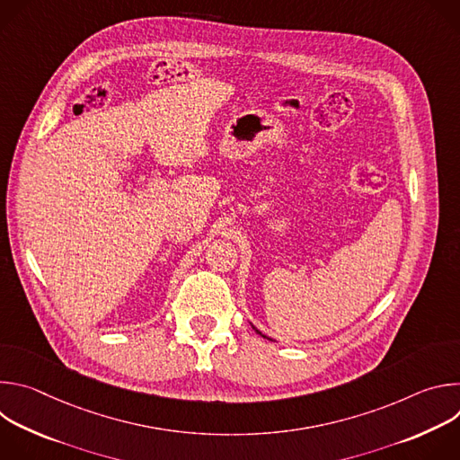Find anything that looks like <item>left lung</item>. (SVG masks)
I'll use <instances>...</instances> for the list:
<instances>
[{
  "instance_id": "obj_1",
  "label": "left lung",
  "mask_w": 460,
  "mask_h": 460,
  "mask_svg": "<svg viewBox=\"0 0 460 460\" xmlns=\"http://www.w3.org/2000/svg\"><path fill=\"white\" fill-rule=\"evenodd\" d=\"M252 330H254V332H256V333H258V335H261V333H260V332H258V330H256V327H252ZM261 337H266V335H261Z\"/></svg>"
}]
</instances>
